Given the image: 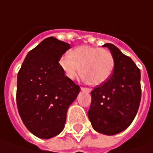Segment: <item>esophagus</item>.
Here are the masks:
<instances>
[{"instance_id": "1", "label": "esophagus", "mask_w": 153, "mask_h": 153, "mask_svg": "<svg viewBox=\"0 0 153 153\" xmlns=\"http://www.w3.org/2000/svg\"><path fill=\"white\" fill-rule=\"evenodd\" d=\"M81 89H82V90H84V91H87V92L91 91V89H90V88H85V87H82V88H81Z\"/></svg>"}]
</instances>
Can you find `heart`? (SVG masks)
Masks as SVG:
<instances>
[{
  "mask_svg": "<svg viewBox=\"0 0 153 153\" xmlns=\"http://www.w3.org/2000/svg\"><path fill=\"white\" fill-rule=\"evenodd\" d=\"M59 65L65 75L74 79L79 72L83 81L89 85L97 86L105 82L111 76L115 68L112 53L106 48L80 46L68 55H63Z\"/></svg>",
  "mask_w": 153,
  "mask_h": 153,
  "instance_id": "1",
  "label": "heart"
}]
</instances>
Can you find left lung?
Returning a JSON list of instances; mask_svg holds the SVG:
<instances>
[{
  "mask_svg": "<svg viewBox=\"0 0 153 153\" xmlns=\"http://www.w3.org/2000/svg\"><path fill=\"white\" fill-rule=\"evenodd\" d=\"M115 59L111 76L91 91L88 118L94 130L107 135L123 131L138 111L140 98V71L134 62L116 46L106 43Z\"/></svg>",
  "mask_w": 153,
  "mask_h": 153,
  "instance_id": "obj_1",
  "label": "left lung"
}]
</instances>
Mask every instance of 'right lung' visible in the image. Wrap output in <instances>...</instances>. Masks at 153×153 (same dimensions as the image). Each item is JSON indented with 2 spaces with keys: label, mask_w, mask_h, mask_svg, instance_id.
I'll list each match as a JSON object with an SVG mask.
<instances>
[{
  "label": "right lung",
  "mask_w": 153,
  "mask_h": 153,
  "mask_svg": "<svg viewBox=\"0 0 153 153\" xmlns=\"http://www.w3.org/2000/svg\"><path fill=\"white\" fill-rule=\"evenodd\" d=\"M70 44L51 36L25 57L18 73V111L28 130L39 138L56 136L64 128L69 106L80 87L59 65Z\"/></svg>",
  "instance_id": "obj_1"
}]
</instances>
